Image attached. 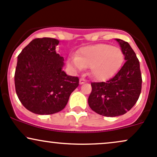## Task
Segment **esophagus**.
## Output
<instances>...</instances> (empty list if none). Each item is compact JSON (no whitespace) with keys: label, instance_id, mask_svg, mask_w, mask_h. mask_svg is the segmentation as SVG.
Instances as JSON below:
<instances>
[{"label":"esophagus","instance_id":"34e87169","mask_svg":"<svg viewBox=\"0 0 157 157\" xmlns=\"http://www.w3.org/2000/svg\"><path fill=\"white\" fill-rule=\"evenodd\" d=\"M85 82H87V80H86V79H84V78H81L80 79H79V83H80V84H84Z\"/></svg>","mask_w":157,"mask_h":157}]
</instances>
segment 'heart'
I'll return each mask as SVG.
<instances>
[{"label": "heart", "instance_id": "heart-1", "mask_svg": "<svg viewBox=\"0 0 157 157\" xmlns=\"http://www.w3.org/2000/svg\"><path fill=\"white\" fill-rule=\"evenodd\" d=\"M124 59V53L120 48L99 44L82 47L77 56L68 59V63L78 70L90 67L93 78L101 81L113 76L120 70Z\"/></svg>", "mask_w": 157, "mask_h": 157}]
</instances>
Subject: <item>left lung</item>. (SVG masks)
Returning <instances> with one entry per match:
<instances>
[{
	"instance_id": "left-lung-1",
	"label": "left lung",
	"mask_w": 157,
	"mask_h": 157,
	"mask_svg": "<svg viewBox=\"0 0 157 157\" xmlns=\"http://www.w3.org/2000/svg\"><path fill=\"white\" fill-rule=\"evenodd\" d=\"M119 42L125 63L114 77L104 82H91L92 91L88 98L91 109L104 117L123 115L134 106L142 90V73L135 52L128 42Z\"/></svg>"
}]
</instances>
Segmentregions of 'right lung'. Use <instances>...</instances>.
I'll list each match as a JSON object with an SVG mask.
<instances>
[{
    "label": "right lung",
    "instance_id": "add662e5",
    "mask_svg": "<svg viewBox=\"0 0 157 157\" xmlns=\"http://www.w3.org/2000/svg\"><path fill=\"white\" fill-rule=\"evenodd\" d=\"M55 38L33 40L17 56L15 86L20 101L29 111L50 115L62 110L79 84L78 77L62 70L64 58L56 52Z\"/></svg>",
    "mask_w": 157,
    "mask_h": 157
}]
</instances>
